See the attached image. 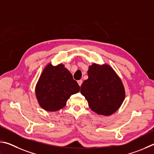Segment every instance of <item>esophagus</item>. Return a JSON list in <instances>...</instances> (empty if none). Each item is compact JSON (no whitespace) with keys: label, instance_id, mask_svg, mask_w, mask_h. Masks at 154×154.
Returning <instances> with one entry per match:
<instances>
[{"label":"esophagus","instance_id":"1","mask_svg":"<svg viewBox=\"0 0 154 154\" xmlns=\"http://www.w3.org/2000/svg\"><path fill=\"white\" fill-rule=\"evenodd\" d=\"M78 83H79V86L80 87V86H81L82 84V80H78Z\"/></svg>","mask_w":154,"mask_h":154}]
</instances>
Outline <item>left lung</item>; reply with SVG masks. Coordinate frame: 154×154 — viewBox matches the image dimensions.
I'll return each mask as SVG.
<instances>
[{
    "label": "left lung",
    "mask_w": 154,
    "mask_h": 154,
    "mask_svg": "<svg viewBox=\"0 0 154 154\" xmlns=\"http://www.w3.org/2000/svg\"><path fill=\"white\" fill-rule=\"evenodd\" d=\"M88 79L83 82L80 93L92 111L108 116L120 108L125 98L120 78L108 64L93 63L88 69Z\"/></svg>",
    "instance_id": "left-lung-1"
}]
</instances>
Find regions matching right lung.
Instances as JSON below:
<instances>
[{
  "instance_id": "right-lung-1",
  "label": "right lung",
  "mask_w": 154,
  "mask_h": 154,
  "mask_svg": "<svg viewBox=\"0 0 154 154\" xmlns=\"http://www.w3.org/2000/svg\"><path fill=\"white\" fill-rule=\"evenodd\" d=\"M80 87L64 65L48 63L43 69L35 88L40 106L47 112L63 108L70 96L79 93Z\"/></svg>"
}]
</instances>
